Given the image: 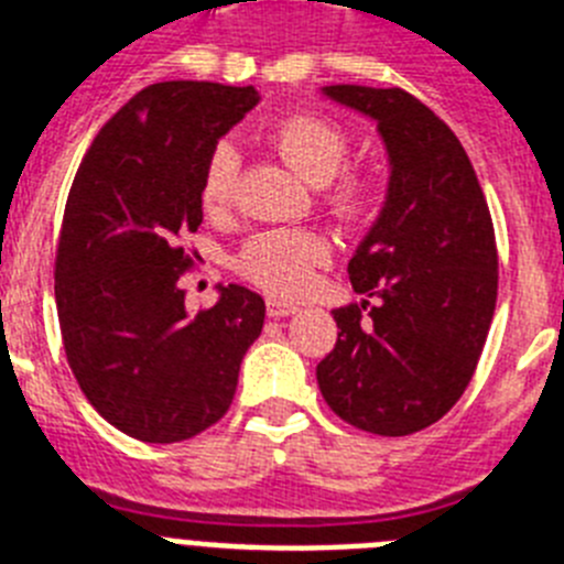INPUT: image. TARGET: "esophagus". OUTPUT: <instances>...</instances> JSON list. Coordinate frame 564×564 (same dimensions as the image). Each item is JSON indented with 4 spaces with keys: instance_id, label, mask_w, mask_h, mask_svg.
<instances>
[{
    "instance_id": "34e87169",
    "label": "esophagus",
    "mask_w": 564,
    "mask_h": 564,
    "mask_svg": "<svg viewBox=\"0 0 564 564\" xmlns=\"http://www.w3.org/2000/svg\"><path fill=\"white\" fill-rule=\"evenodd\" d=\"M268 316L271 318H285V316H293V313H299V307L293 305V302H285V299H276V296H268Z\"/></svg>"
}]
</instances>
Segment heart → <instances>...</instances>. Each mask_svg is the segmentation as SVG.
Instances as JSON below:
<instances>
[{"label":"heart","mask_w":564,"mask_h":564,"mask_svg":"<svg viewBox=\"0 0 564 564\" xmlns=\"http://www.w3.org/2000/svg\"><path fill=\"white\" fill-rule=\"evenodd\" d=\"M279 158L313 188H325L327 206L338 217H358L370 203V181L361 174H344L350 141L338 123L322 115L299 112L285 118L271 134ZM239 154L228 141L217 143L203 169L200 197L206 212L220 214L237 197ZM327 257V246L307 231H265L242 248L237 265L251 282L273 293L293 296L311 282L313 268Z\"/></svg>","instance_id":"heart-1"}]
</instances>
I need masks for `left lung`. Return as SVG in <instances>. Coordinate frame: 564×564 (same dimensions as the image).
<instances>
[{"label": "left lung", "mask_w": 564, "mask_h": 564, "mask_svg": "<svg viewBox=\"0 0 564 564\" xmlns=\"http://www.w3.org/2000/svg\"><path fill=\"white\" fill-rule=\"evenodd\" d=\"M376 123L387 152L381 212L352 251L358 305L316 367L327 406L383 437L441 421L475 376L497 305L491 214L466 149L426 104L392 87L318 89Z\"/></svg>", "instance_id": "8db88e82"}]
</instances>
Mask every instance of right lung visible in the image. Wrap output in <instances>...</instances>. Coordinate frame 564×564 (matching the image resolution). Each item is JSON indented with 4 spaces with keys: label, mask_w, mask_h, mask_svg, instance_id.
<instances>
[{
    "label": "right lung",
    "mask_w": 564,
    "mask_h": 564,
    "mask_svg": "<svg viewBox=\"0 0 564 564\" xmlns=\"http://www.w3.org/2000/svg\"><path fill=\"white\" fill-rule=\"evenodd\" d=\"M259 104L253 87L149 84L89 143L69 188L56 251V307L69 370L123 435L177 443L228 412L265 302L217 285L186 311L181 237L203 223V169Z\"/></svg>",
    "instance_id": "right-lung-1"
}]
</instances>
